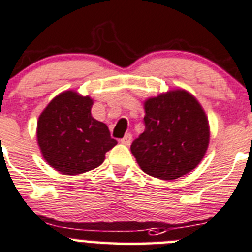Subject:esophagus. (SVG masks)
<instances>
[{
    "label": "esophagus",
    "mask_w": 252,
    "mask_h": 252,
    "mask_svg": "<svg viewBox=\"0 0 252 252\" xmlns=\"http://www.w3.org/2000/svg\"><path fill=\"white\" fill-rule=\"evenodd\" d=\"M131 139H133V136H131L130 133H128V134H126V135H124L123 138L121 139V143L124 144V145H130Z\"/></svg>",
    "instance_id": "obj_1"
}]
</instances>
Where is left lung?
<instances>
[{
    "mask_svg": "<svg viewBox=\"0 0 252 252\" xmlns=\"http://www.w3.org/2000/svg\"><path fill=\"white\" fill-rule=\"evenodd\" d=\"M145 130L131 143L141 170L161 180H176L201 162L209 143L208 119L186 91L167 92L145 102Z\"/></svg>",
    "mask_w": 252,
    "mask_h": 252,
    "instance_id": "left-lung-1",
    "label": "left lung"
}]
</instances>
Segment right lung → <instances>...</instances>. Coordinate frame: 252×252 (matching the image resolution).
Returning a JSON list of instances; mask_svg holds the SVG:
<instances>
[{
	"label": "right lung",
	"mask_w": 252,
	"mask_h": 252,
	"mask_svg": "<svg viewBox=\"0 0 252 252\" xmlns=\"http://www.w3.org/2000/svg\"><path fill=\"white\" fill-rule=\"evenodd\" d=\"M92 104L90 97L66 91L56 96L39 117V148L56 171L77 175L94 170L117 145L108 126L91 116Z\"/></svg>",
	"instance_id": "1"
}]
</instances>
